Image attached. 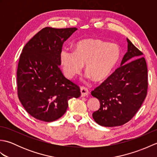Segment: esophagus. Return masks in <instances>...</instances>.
Listing matches in <instances>:
<instances>
[{"mask_svg":"<svg viewBox=\"0 0 157 157\" xmlns=\"http://www.w3.org/2000/svg\"><path fill=\"white\" fill-rule=\"evenodd\" d=\"M80 92H81V94L82 96H87L89 94V90L88 89L85 87V86H82L80 88Z\"/></svg>","mask_w":157,"mask_h":157,"instance_id":"obj_1","label":"esophagus"}]
</instances>
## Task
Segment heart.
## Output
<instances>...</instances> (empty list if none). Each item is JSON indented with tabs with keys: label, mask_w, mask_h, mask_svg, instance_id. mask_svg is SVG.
I'll list each match as a JSON object with an SVG mask.
<instances>
[{
	"label": "heart",
	"mask_w": 157,
	"mask_h": 157,
	"mask_svg": "<svg viewBox=\"0 0 157 157\" xmlns=\"http://www.w3.org/2000/svg\"><path fill=\"white\" fill-rule=\"evenodd\" d=\"M121 57L119 46L99 38H88L77 42L74 52L63 50L60 62L66 77L72 78L85 65L88 78L96 82L105 81L111 74Z\"/></svg>",
	"instance_id": "obj_1"
}]
</instances>
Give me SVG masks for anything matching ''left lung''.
Returning <instances> with one entry per match:
<instances>
[{
  "instance_id": "8db88e82",
  "label": "left lung",
  "mask_w": 157,
  "mask_h": 157,
  "mask_svg": "<svg viewBox=\"0 0 157 157\" xmlns=\"http://www.w3.org/2000/svg\"><path fill=\"white\" fill-rule=\"evenodd\" d=\"M127 52L117 69L106 80L92 91L100 108L92 117L100 125L115 127L132 119L147 95L148 69L143 53L129 39Z\"/></svg>"
}]
</instances>
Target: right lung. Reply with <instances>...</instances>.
<instances>
[{
	"label": "right lung",
	"instance_id": "1",
	"mask_svg": "<svg viewBox=\"0 0 157 157\" xmlns=\"http://www.w3.org/2000/svg\"><path fill=\"white\" fill-rule=\"evenodd\" d=\"M77 29L44 28L22 50L17 71V95L26 111L36 119L57 120L66 112L69 100L81 95L79 86L59 68L63 43Z\"/></svg>",
	"mask_w": 157,
	"mask_h": 157
}]
</instances>
